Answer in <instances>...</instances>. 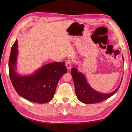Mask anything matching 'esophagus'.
I'll return each instance as SVG.
<instances>
[{"label": "esophagus", "instance_id": "esophagus-1", "mask_svg": "<svg viewBox=\"0 0 132 132\" xmlns=\"http://www.w3.org/2000/svg\"><path fill=\"white\" fill-rule=\"evenodd\" d=\"M65 65L66 66L67 69L68 70H69L71 68L72 66V62L71 61H68L66 62V63H65Z\"/></svg>", "mask_w": 132, "mask_h": 132}]
</instances>
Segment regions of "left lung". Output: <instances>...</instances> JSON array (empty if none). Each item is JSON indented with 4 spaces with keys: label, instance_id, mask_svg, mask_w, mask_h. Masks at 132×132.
<instances>
[{
    "label": "left lung",
    "instance_id": "left-lung-1",
    "mask_svg": "<svg viewBox=\"0 0 132 132\" xmlns=\"http://www.w3.org/2000/svg\"><path fill=\"white\" fill-rule=\"evenodd\" d=\"M122 60L124 62L123 57ZM71 74L72 77V79H73L75 94H76L78 99L81 102L85 104L100 103L108 99L117 91L122 80V77L120 86L115 90L110 92V93L105 94L98 92L95 90L94 88H92L87 81L85 75H83L82 72L78 71L77 68H72L71 70Z\"/></svg>",
    "mask_w": 132,
    "mask_h": 132
}]
</instances>
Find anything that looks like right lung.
I'll list each match as a JSON object with an SVG mask.
<instances>
[{
    "instance_id": "1",
    "label": "right lung",
    "mask_w": 132,
    "mask_h": 132,
    "mask_svg": "<svg viewBox=\"0 0 132 132\" xmlns=\"http://www.w3.org/2000/svg\"><path fill=\"white\" fill-rule=\"evenodd\" d=\"M18 47L16 40L11 48L8 64L14 88L20 96L30 102L38 104L49 102L54 96L58 81L68 71L65 62L44 64L33 73L22 75L16 71Z\"/></svg>"
}]
</instances>
